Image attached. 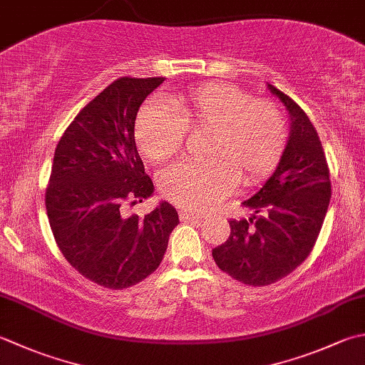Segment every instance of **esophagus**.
<instances>
[{"label": "esophagus", "instance_id": "esophagus-1", "mask_svg": "<svg viewBox=\"0 0 365 365\" xmlns=\"http://www.w3.org/2000/svg\"><path fill=\"white\" fill-rule=\"evenodd\" d=\"M178 217H180V221H195V220L202 218V217L196 215V213H190V212H180L178 213Z\"/></svg>", "mask_w": 365, "mask_h": 365}]
</instances>
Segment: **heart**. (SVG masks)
<instances>
[{
    "mask_svg": "<svg viewBox=\"0 0 365 365\" xmlns=\"http://www.w3.org/2000/svg\"><path fill=\"white\" fill-rule=\"evenodd\" d=\"M210 130L202 161H178L161 170L163 196L182 209L201 212L217 204L235 182L266 178L280 161L287 126L280 110L256 103L226 83H207L170 96L169 107L147 104L138 113L134 139L153 161H166L182 148L185 131Z\"/></svg>",
    "mask_w": 365,
    "mask_h": 365,
    "instance_id": "b5f03b06",
    "label": "heart"
}]
</instances>
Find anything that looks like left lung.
Returning a JSON list of instances; mask_svg holds the SVG:
<instances>
[{"label":"left lung","instance_id":"1","mask_svg":"<svg viewBox=\"0 0 365 365\" xmlns=\"http://www.w3.org/2000/svg\"><path fill=\"white\" fill-rule=\"evenodd\" d=\"M289 115V135L278 166L242 202L253 213L230 220L231 235L212 250L217 266L250 287H266L291 274L310 255L331 201L323 145L307 113L267 83Z\"/></svg>","mask_w":365,"mask_h":365}]
</instances>
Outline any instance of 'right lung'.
<instances>
[{
  "label": "right lung",
  "mask_w": 365,
  "mask_h": 365,
  "mask_svg": "<svg viewBox=\"0 0 365 365\" xmlns=\"http://www.w3.org/2000/svg\"><path fill=\"white\" fill-rule=\"evenodd\" d=\"M163 77H121L77 113L56 145L46 209L60 252L99 287L130 288L153 274L178 225L161 201L144 218L123 205L153 195L134 140L140 104Z\"/></svg>",
  "instance_id": "add662e5"
}]
</instances>
